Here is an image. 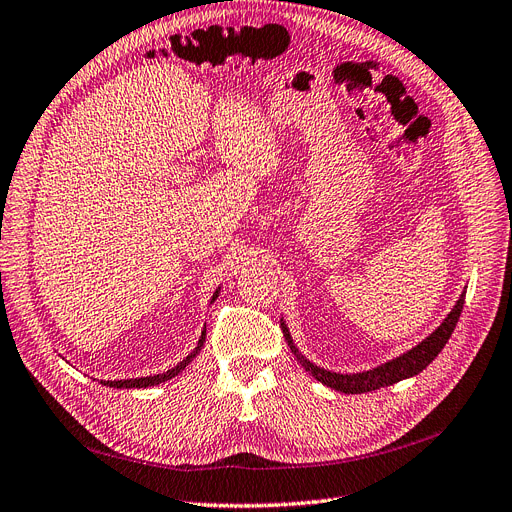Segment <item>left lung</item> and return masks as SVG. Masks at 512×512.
I'll use <instances>...</instances> for the list:
<instances>
[{"mask_svg":"<svg viewBox=\"0 0 512 512\" xmlns=\"http://www.w3.org/2000/svg\"><path fill=\"white\" fill-rule=\"evenodd\" d=\"M464 295H466V291H462V295L454 303L450 314L441 320V324L431 332L429 337H425L418 345L404 351L402 355H397V358H393L385 364L374 366L370 370H362V372H349L347 374V372H332V370L316 366L314 362H309L305 355L297 349V345L291 337V330H288L284 318L280 320V326H282V332H284V339H286L288 347H291L297 362L311 376H314L316 381H320L322 385L335 389V391L347 393V395L349 393L351 395L353 393H368V391H376L381 387H389L393 383L410 379V376H416L418 372L425 370L437 358V353L443 347H446L448 339L452 337V332L456 328V322L460 318V311H462V305H464Z\"/></svg>","mask_w":512,"mask_h":512,"instance_id":"1","label":"left lung"}]
</instances>
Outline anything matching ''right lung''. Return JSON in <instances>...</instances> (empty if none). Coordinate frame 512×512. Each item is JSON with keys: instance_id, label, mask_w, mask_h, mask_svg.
<instances>
[{"instance_id": "obj_1", "label": "right lung", "mask_w": 512, "mask_h": 512, "mask_svg": "<svg viewBox=\"0 0 512 512\" xmlns=\"http://www.w3.org/2000/svg\"><path fill=\"white\" fill-rule=\"evenodd\" d=\"M219 293H221V284L215 288V293H213V297H211V303L219 297ZM209 303V305H211ZM205 339H207V326H203V332H201V339H198V343H196V347L186 355V358L180 362V364H175L171 370H167V372H161V374H154V376H140V379H125V381H100L104 387H113V389H146V387H154V385H161V383H165V381H169V379H175L177 374H180L198 353H201V349H203V345H205Z\"/></svg>"}]
</instances>
